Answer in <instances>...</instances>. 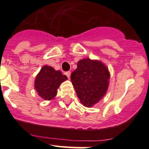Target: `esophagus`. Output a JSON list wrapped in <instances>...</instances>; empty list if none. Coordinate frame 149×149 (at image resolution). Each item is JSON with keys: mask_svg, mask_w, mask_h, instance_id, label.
<instances>
[{"mask_svg": "<svg viewBox=\"0 0 149 149\" xmlns=\"http://www.w3.org/2000/svg\"><path fill=\"white\" fill-rule=\"evenodd\" d=\"M65 74L66 75V76H67V77L68 78V79H69V78H70V71L65 72Z\"/></svg>", "mask_w": 149, "mask_h": 149, "instance_id": "esophagus-1", "label": "esophagus"}]
</instances>
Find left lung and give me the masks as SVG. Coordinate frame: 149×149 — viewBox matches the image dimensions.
Wrapping results in <instances>:
<instances>
[{
	"label": "left lung",
	"mask_w": 149,
	"mask_h": 149,
	"mask_svg": "<svg viewBox=\"0 0 149 149\" xmlns=\"http://www.w3.org/2000/svg\"><path fill=\"white\" fill-rule=\"evenodd\" d=\"M110 74L105 64L97 60L84 58L77 63V68L70 79L76 94L84 106L91 107L104 97Z\"/></svg>",
	"instance_id": "obj_1"
}]
</instances>
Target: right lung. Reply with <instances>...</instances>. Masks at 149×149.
I'll return each instance as SVG.
<instances>
[{
	"mask_svg": "<svg viewBox=\"0 0 149 149\" xmlns=\"http://www.w3.org/2000/svg\"><path fill=\"white\" fill-rule=\"evenodd\" d=\"M67 79V76L63 75L61 70H55L51 66L44 65L36 76L34 88L43 100H53L61 84Z\"/></svg>",
	"mask_w": 149,
	"mask_h": 149,
	"instance_id": "right-lung-1",
	"label": "right lung"
}]
</instances>
